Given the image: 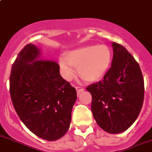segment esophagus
I'll list each match as a JSON object with an SVG mask.
<instances>
[{
	"label": "esophagus",
	"mask_w": 152,
	"mask_h": 152,
	"mask_svg": "<svg viewBox=\"0 0 152 152\" xmlns=\"http://www.w3.org/2000/svg\"><path fill=\"white\" fill-rule=\"evenodd\" d=\"M76 91H77V94H80L81 92H83L84 91V88L82 87H80V86H77L76 87Z\"/></svg>",
	"instance_id": "34e87169"
}]
</instances>
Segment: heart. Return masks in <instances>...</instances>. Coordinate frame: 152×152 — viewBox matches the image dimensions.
I'll use <instances>...</instances> for the list:
<instances>
[{
	"instance_id": "1",
	"label": "heart",
	"mask_w": 152,
	"mask_h": 152,
	"mask_svg": "<svg viewBox=\"0 0 152 152\" xmlns=\"http://www.w3.org/2000/svg\"><path fill=\"white\" fill-rule=\"evenodd\" d=\"M111 62V52L104 45H88L80 47L66 54L65 59L61 58L59 67L61 75L67 81L74 78L75 70L88 82L99 80L107 72Z\"/></svg>"
}]
</instances>
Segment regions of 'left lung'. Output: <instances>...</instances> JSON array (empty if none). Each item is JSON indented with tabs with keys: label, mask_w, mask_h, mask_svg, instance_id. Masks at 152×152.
<instances>
[{
	"label": "left lung",
	"mask_w": 152,
	"mask_h": 152,
	"mask_svg": "<svg viewBox=\"0 0 152 152\" xmlns=\"http://www.w3.org/2000/svg\"><path fill=\"white\" fill-rule=\"evenodd\" d=\"M111 67L99 83L86 89L91 111L100 127L110 134L126 131L137 119L144 99V82L139 64L124 47L112 42Z\"/></svg>",
	"instance_id": "obj_1"
}]
</instances>
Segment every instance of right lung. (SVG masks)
Segmentation results:
<instances>
[{"label": "right lung", "mask_w": 152, "mask_h": 152, "mask_svg": "<svg viewBox=\"0 0 152 152\" xmlns=\"http://www.w3.org/2000/svg\"><path fill=\"white\" fill-rule=\"evenodd\" d=\"M43 59L39 48L31 43L20 51L11 71L10 95L26 127L53 141L69 128L77 92L61 76L57 62Z\"/></svg>", "instance_id": "add662e5"}]
</instances>
